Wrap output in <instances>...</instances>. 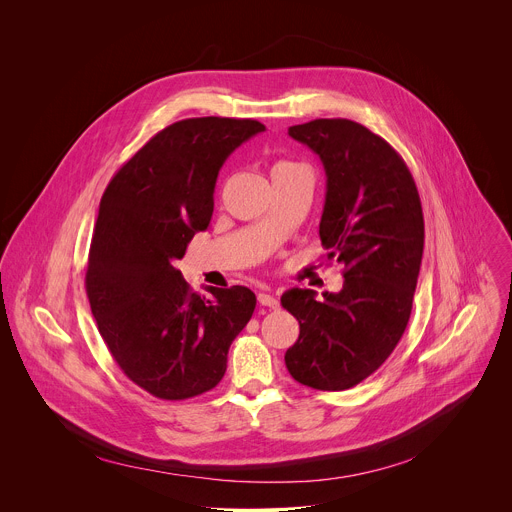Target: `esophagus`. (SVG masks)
Instances as JSON below:
<instances>
[{"label": "esophagus", "instance_id": "obj_1", "mask_svg": "<svg viewBox=\"0 0 512 512\" xmlns=\"http://www.w3.org/2000/svg\"><path fill=\"white\" fill-rule=\"evenodd\" d=\"M257 300H259V304H261V306H265V308H271V310H277V308H279L277 298H275V296H271L269 291H259V294H257Z\"/></svg>", "mask_w": 512, "mask_h": 512}]
</instances>
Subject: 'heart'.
Masks as SVG:
<instances>
[{"label": "heart", "mask_w": 512, "mask_h": 512, "mask_svg": "<svg viewBox=\"0 0 512 512\" xmlns=\"http://www.w3.org/2000/svg\"><path fill=\"white\" fill-rule=\"evenodd\" d=\"M281 166H291V164H287V162H281V164H277L275 168H281Z\"/></svg>", "instance_id": "heart-1"}]
</instances>
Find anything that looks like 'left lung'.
Masks as SVG:
<instances>
[{
	"instance_id": "1",
	"label": "left lung",
	"mask_w": 512,
	"mask_h": 512,
	"mask_svg": "<svg viewBox=\"0 0 512 512\" xmlns=\"http://www.w3.org/2000/svg\"><path fill=\"white\" fill-rule=\"evenodd\" d=\"M287 133L322 160L320 239L344 283L320 302L314 289L281 296L300 322L285 367L306 387L344 391L373 375L407 328L423 255L421 200L403 158L364 125L314 119Z\"/></svg>"
}]
</instances>
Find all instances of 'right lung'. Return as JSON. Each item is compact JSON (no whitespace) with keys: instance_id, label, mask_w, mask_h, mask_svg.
Here are the masks:
<instances>
[{"instance_id":"obj_1","label":"right lung","mask_w":512,"mask_h":512,"mask_svg":"<svg viewBox=\"0 0 512 512\" xmlns=\"http://www.w3.org/2000/svg\"><path fill=\"white\" fill-rule=\"evenodd\" d=\"M261 131L255 119L176 121L121 166L101 198L85 275L91 312L125 377L158 399L221 383L253 316L249 287H210L212 298H200L176 261L210 225L225 160Z\"/></svg>"}]
</instances>
